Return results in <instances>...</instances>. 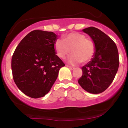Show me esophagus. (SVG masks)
Returning <instances> with one entry per match:
<instances>
[{"instance_id":"34e87169","label":"esophagus","mask_w":128,"mask_h":128,"mask_svg":"<svg viewBox=\"0 0 128 128\" xmlns=\"http://www.w3.org/2000/svg\"><path fill=\"white\" fill-rule=\"evenodd\" d=\"M67 67H68L69 68L71 69V70H73V69H74V67H73V66H68L67 65Z\"/></svg>"}]
</instances>
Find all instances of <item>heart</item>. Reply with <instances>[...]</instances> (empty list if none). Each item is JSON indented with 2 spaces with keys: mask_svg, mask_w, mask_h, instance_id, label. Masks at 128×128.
Instances as JSON below:
<instances>
[{
  "mask_svg": "<svg viewBox=\"0 0 128 128\" xmlns=\"http://www.w3.org/2000/svg\"><path fill=\"white\" fill-rule=\"evenodd\" d=\"M54 49L56 55L61 59L73 53L68 61L72 64L88 62L93 58L96 52V46L92 40L86 38L84 34L72 32L66 35L64 39H57L54 42Z\"/></svg>",
  "mask_w": 128,
  "mask_h": 128,
  "instance_id": "b5f03b06",
  "label": "heart"
}]
</instances>
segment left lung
Segmentation results:
<instances>
[{
  "label": "left lung",
  "instance_id": "1",
  "mask_svg": "<svg viewBox=\"0 0 128 128\" xmlns=\"http://www.w3.org/2000/svg\"><path fill=\"white\" fill-rule=\"evenodd\" d=\"M83 31L93 40L96 52L92 61L82 67V75L78 83L87 92L101 93L111 85L117 72L118 49L114 41L99 29L89 27Z\"/></svg>",
  "mask_w": 128,
  "mask_h": 128
}]
</instances>
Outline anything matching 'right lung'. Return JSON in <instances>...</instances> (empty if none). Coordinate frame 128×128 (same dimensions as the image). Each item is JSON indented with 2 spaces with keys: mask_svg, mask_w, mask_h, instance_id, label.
I'll use <instances>...</instances> for the list:
<instances>
[{
  "mask_svg": "<svg viewBox=\"0 0 128 128\" xmlns=\"http://www.w3.org/2000/svg\"><path fill=\"white\" fill-rule=\"evenodd\" d=\"M53 32L34 30L22 39L11 60L13 79L24 94L32 98L44 96L65 64L55 54Z\"/></svg>",
  "mask_w": 128,
  "mask_h": 128,
  "instance_id": "obj_1",
  "label": "right lung"
}]
</instances>
